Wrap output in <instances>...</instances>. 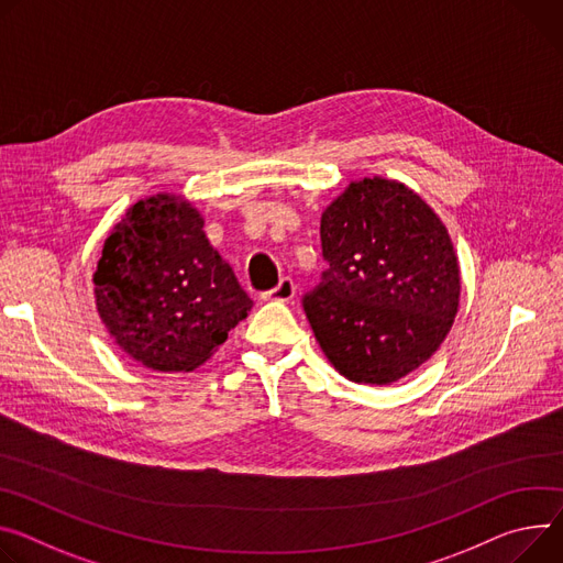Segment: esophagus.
<instances>
[{"mask_svg": "<svg viewBox=\"0 0 563 563\" xmlns=\"http://www.w3.org/2000/svg\"><path fill=\"white\" fill-rule=\"evenodd\" d=\"M296 294V283L291 278H280V283L265 294L267 300H291Z\"/></svg>", "mask_w": 563, "mask_h": 563, "instance_id": "esophagus-1", "label": "esophagus"}]
</instances>
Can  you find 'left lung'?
<instances>
[{"mask_svg":"<svg viewBox=\"0 0 563 563\" xmlns=\"http://www.w3.org/2000/svg\"><path fill=\"white\" fill-rule=\"evenodd\" d=\"M328 269L302 308L330 364L350 382L386 386L420 368L460 302L451 238L399 181H352L321 216Z\"/></svg>","mask_w":563,"mask_h":563,"instance_id":"1","label":"left lung"}]
</instances>
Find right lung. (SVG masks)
I'll return each mask as SVG.
<instances>
[{
  "instance_id": "obj_1",
  "label": "right lung",
  "mask_w": 563,
  "mask_h": 563,
  "mask_svg": "<svg viewBox=\"0 0 563 563\" xmlns=\"http://www.w3.org/2000/svg\"><path fill=\"white\" fill-rule=\"evenodd\" d=\"M93 296L123 352L159 373L201 366L253 305L199 211L170 192L139 199L108 235Z\"/></svg>"
}]
</instances>
